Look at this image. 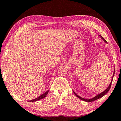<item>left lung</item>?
I'll return each mask as SVG.
<instances>
[{
	"instance_id": "1",
	"label": "left lung",
	"mask_w": 121,
	"mask_h": 121,
	"mask_svg": "<svg viewBox=\"0 0 121 121\" xmlns=\"http://www.w3.org/2000/svg\"><path fill=\"white\" fill-rule=\"evenodd\" d=\"M99 36H100L101 38H102V39H103L105 43H107V41H106V40L104 39V38L102 37V36H101L100 35H99ZM114 74H115V71H114V72H113V76H112V81H111L110 84H109V86L108 87V88H107V89L105 90L104 91V92H102L99 93V94H98L97 95H96V96L92 98H91V99H88L83 98H82V97H81L80 96H78V95L75 92H74V91H73V92H74V94H75V95H76L77 97H78L79 99H81V100H84V101H86V102H92V101H93L96 100L102 97V96H104V95H105L106 94H107V93L108 92V91L109 90V89H110V88H111V85H112V79H113V75H114Z\"/></svg>"
}]
</instances>
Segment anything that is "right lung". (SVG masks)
<instances>
[{
	"instance_id": "add662e5",
	"label": "right lung",
	"mask_w": 121,
	"mask_h": 121,
	"mask_svg": "<svg viewBox=\"0 0 121 121\" xmlns=\"http://www.w3.org/2000/svg\"><path fill=\"white\" fill-rule=\"evenodd\" d=\"M48 91H49V90L47 91L45 93L42 94V95H41L39 96L37 98H35V99H34L31 100H29V101H29V102H35V101H38V100H39L41 99L44 98L46 96L47 94H48Z\"/></svg>"
}]
</instances>
